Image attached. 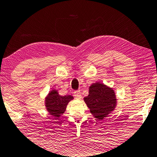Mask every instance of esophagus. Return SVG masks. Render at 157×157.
Returning <instances> with one entry per match:
<instances>
[{"instance_id": "obj_1", "label": "esophagus", "mask_w": 157, "mask_h": 157, "mask_svg": "<svg viewBox=\"0 0 157 157\" xmlns=\"http://www.w3.org/2000/svg\"><path fill=\"white\" fill-rule=\"evenodd\" d=\"M74 96L77 100H80L82 96H81V92L79 90H76V91L74 92Z\"/></svg>"}]
</instances>
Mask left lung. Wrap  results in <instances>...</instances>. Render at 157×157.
<instances>
[{
	"mask_svg": "<svg viewBox=\"0 0 157 157\" xmlns=\"http://www.w3.org/2000/svg\"><path fill=\"white\" fill-rule=\"evenodd\" d=\"M94 117L103 120L114 109L117 105L116 95L112 88L100 82L92 84L89 88V94L84 98Z\"/></svg>",
	"mask_w": 157,
	"mask_h": 157,
	"instance_id": "left-lung-1",
	"label": "left lung"
}]
</instances>
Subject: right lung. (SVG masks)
Listing matches in <instances>:
<instances>
[{
  "label": "right lung",
  "mask_w": 157,
  "mask_h": 157,
  "mask_svg": "<svg viewBox=\"0 0 157 157\" xmlns=\"http://www.w3.org/2000/svg\"><path fill=\"white\" fill-rule=\"evenodd\" d=\"M72 99L73 97L71 95L61 96L56 90H52L45 98L46 109L50 115L55 117L57 120L65 112L67 104Z\"/></svg>",
  "instance_id": "1"
}]
</instances>
